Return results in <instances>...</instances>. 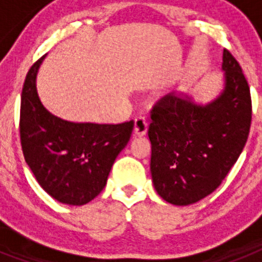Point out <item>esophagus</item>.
Listing matches in <instances>:
<instances>
[{
	"label": "esophagus",
	"mask_w": 262,
	"mask_h": 262,
	"mask_svg": "<svg viewBox=\"0 0 262 262\" xmlns=\"http://www.w3.org/2000/svg\"><path fill=\"white\" fill-rule=\"evenodd\" d=\"M147 129H148V122L144 117H136L135 118V124H134V133L135 135L139 136H143L147 134Z\"/></svg>",
	"instance_id": "34e87169"
}]
</instances>
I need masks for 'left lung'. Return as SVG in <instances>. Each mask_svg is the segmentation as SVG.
<instances>
[{
	"mask_svg": "<svg viewBox=\"0 0 262 262\" xmlns=\"http://www.w3.org/2000/svg\"><path fill=\"white\" fill-rule=\"evenodd\" d=\"M226 85L207 105L169 93L151 110L148 136L152 144L155 189L176 206L198 202L222 184L237 161L249 135L251 90L242 67L223 51Z\"/></svg>",
	"mask_w": 262,
	"mask_h": 262,
	"instance_id": "8db88e82",
	"label": "left lung"
}]
</instances>
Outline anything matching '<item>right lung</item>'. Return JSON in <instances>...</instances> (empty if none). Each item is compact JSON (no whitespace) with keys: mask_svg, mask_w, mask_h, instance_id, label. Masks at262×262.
I'll list each match as a JSON object with an SVG mask.
<instances>
[{"mask_svg":"<svg viewBox=\"0 0 262 262\" xmlns=\"http://www.w3.org/2000/svg\"><path fill=\"white\" fill-rule=\"evenodd\" d=\"M30 68L20 96L19 134L25 160L43 190L66 205L90 202L105 187L119 152L133 134L134 120L118 124L73 123L41 105L36 73Z\"/></svg>","mask_w":262,"mask_h":262,"instance_id":"add662e5","label":"right lung"}]
</instances>
